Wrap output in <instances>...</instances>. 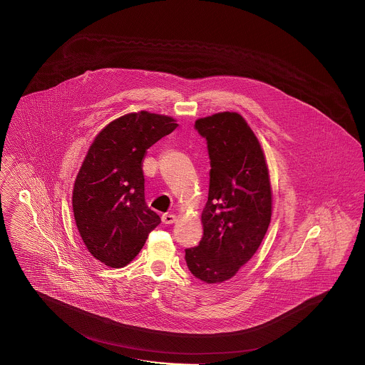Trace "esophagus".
I'll list each match as a JSON object with an SVG mask.
<instances>
[{
  "instance_id": "esophagus-1",
  "label": "esophagus",
  "mask_w": 365,
  "mask_h": 365,
  "mask_svg": "<svg viewBox=\"0 0 365 365\" xmlns=\"http://www.w3.org/2000/svg\"><path fill=\"white\" fill-rule=\"evenodd\" d=\"M162 221H163V223H166V225H171V223L177 221V215L167 212V214L162 215Z\"/></svg>"
}]
</instances>
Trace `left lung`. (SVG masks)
Masks as SVG:
<instances>
[{
    "instance_id": "left-lung-1",
    "label": "left lung",
    "mask_w": 365,
    "mask_h": 365,
    "mask_svg": "<svg viewBox=\"0 0 365 365\" xmlns=\"http://www.w3.org/2000/svg\"><path fill=\"white\" fill-rule=\"evenodd\" d=\"M210 158L209 198L202 211L203 237L186 249L190 272L206 284L230 279L258 250L272 218L265 155L237 112L195 122Z\"/></svg>"
}]
</instances>
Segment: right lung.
Returning <instances> with one entry per match:
<instances>
[{"label": "right lung", "mask_w": 365, "mask_h": 365, "mask_svg": "<svg viewBox=\"0 0 365 365\" xmlns=\"http://www.w3.org/2000/svg\"><path fill=\"white\" fill-rule=\"evenodd\" d=\"M177 127L170 116L140 110L110 122L91 144L75 180L72 207L83 242L104 265L130 264L160 223L144 199L142 160Z\"/></svg>", "instance_id": "1"}]
</instances>
